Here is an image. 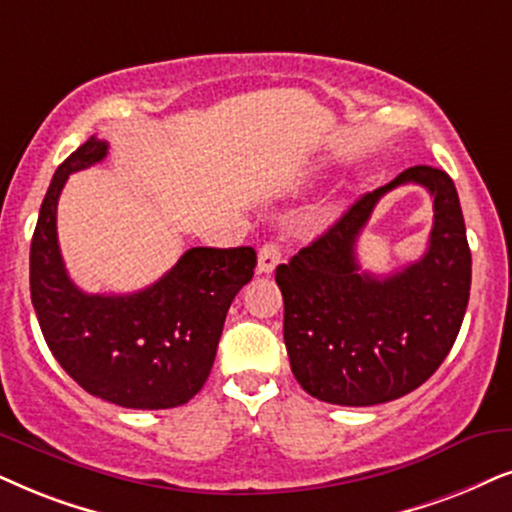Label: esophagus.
<instances>
[{"instance_id":"1","label":"esophagus","mask_w":512,"mask_h":512,"mask_svg":"<svg viewBox=\"0 0 512 512\" xmlns=\"http://www.w3.org/2000/svg\"><path fill=\"white\" fill-rule=\"evenodd\" d=\"M278 262H281V245L274 241L264 243L260 248V257H257V271L260 274H271Z\"/></svg>"}]
</instances>
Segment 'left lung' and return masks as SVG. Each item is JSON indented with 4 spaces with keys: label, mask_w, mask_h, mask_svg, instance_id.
<instances>
[{
    "label": "left lung",
    "mask_w": 512,
    "mask_h": 512,
    "mask_svg": "<svg viewBox=\"0 0 512 512\" xmlns=\"http://www.w3.org/2000/svg\"><path fill=\"white\" fill-rule=\"evenodd\" d=\"M420 183L436 219L418 263L378 279L356 262L358 234L387 190ZM472 257L454 181L430 165L409 167L357 203L331 229L276 267L283 340L302 390L340 406L399 399L442 366L461 331Z\"/></svg>",
    "instance_id": "8db88e82"
}]
</instances>
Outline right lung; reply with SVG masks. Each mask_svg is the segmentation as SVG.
<instances>
[{"label":"right lung","mask_w":512,"mask_h":512,"mask_svg":"<svg viewBox=\"0 0 512 512\" xmlns=\"http://www.w3.org/2000/svg\"><path fill=\"white\" fill-rule=\"evenodd\" d=\"M106 153V141L87 139L51 179L30 243L32 307L51 354L82 390L125 409H174L208 380L226 312L252 278L257 255L191 248L139 293H84L63 264L56 208L70 174Z\"/></svg>","instance_id":"obj_1"}]
</instances>
